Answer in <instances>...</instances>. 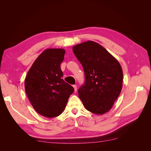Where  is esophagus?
<instances>
[{
    "mask_svg": "<svg viewBox=\"0 0 151 151\" xmlns=\"http://www.w3.org/2000/svg\"><path fill=\"white\" fill-rule=\"evenodd\" d=\"M73 88H74V89L75 92H76V91H77V86L76 85H74V86H73Z\"/></svg>",
    "mask_w": 151,
    "mask_h": 151,
    "instance_id": "1",
    "label": "esophagus"
}]
</instances>
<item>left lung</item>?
I'll list each match as a JSON object with an SVG mask.
<instances>
[{
  "mask_svg": "<svg viewBox=\"0 0 151 151\" xmlns=\"http://www.w3.org/2000/svg\"><path fill=\"white\" fill-rule=\"evenodd\" d=\"M84 68L85 83L78 90L85 108L96 115L110 110L122 89L120 63L101 45L88 41L72 48Z\"/></svg>",
  "mask_w": 151,
  "mask_h": 151,
  "instance_id": "left-lung-1",
  "label": "left lung"
}]
</instances>
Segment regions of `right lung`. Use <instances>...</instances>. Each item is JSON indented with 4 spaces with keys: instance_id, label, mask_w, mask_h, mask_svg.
Returning <instances> with one entry per match:
<instances>
[{
    "instance_id": "right-lung-1",
    "label": "right lung",
    "mask_w": 151,
    "mask_h": 151,
    "mask_svg": "<svg viewBox=\"0 0 151 151\" xmlns=\"http://www.w3.org/2000/svg\"><path fill=\"white\" fill-rule=\"evenodd\" d=\"M63 48H48L41 53L27 74L25 91L35 111L45 117L54 118L64 111L74 89L62 78L60 64Z\"/></svg>"
}]
</instances>
